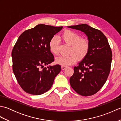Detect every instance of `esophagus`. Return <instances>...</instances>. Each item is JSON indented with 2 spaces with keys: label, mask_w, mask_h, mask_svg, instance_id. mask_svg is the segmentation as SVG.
<instances>
[{
  "label": "esophagus",
  "mask_w": 121,
  "mask_h": 121,
  "mask_svg": "<svg viewBox=\"0 0 121 121\" xmlns=\"http://www.w3.org/2000/svg\"><path fill=\"white\" fill-rule=\"evenodd\" d=\"M66 68V66H61V69H62V70H65Z\"/></svg>",
  "instance_id": "esophagus-1"
}]
</instances>
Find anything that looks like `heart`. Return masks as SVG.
<instances>
[{
	"label": "heart",
	"mask_w": 121,
	"mask_h": 121,
	"mask_svg": "<svg viewBox=\"0 0 121 121\" xmlns=\"http://www.w3.org/2000/svg\"><path fill=\"white\" fill-rule=\"evenodd\" d=\"M61 38L64 42L71 45L70 53L68 56H61L56 59V62L62 66L73 65L78 58L83 59L88 53L90 44L89 40L86 38H80L78 33L71 30H66L61 34ZM49 48L53 55L59 53V45L56 37H52L49 43Z\"/></svg>",
	"instance_id": "obj_1"
}]
</instances>
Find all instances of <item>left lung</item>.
Here are the masks:
<instances>
[{"instance_id": "8db88e82", "label": "left lung", "mask_w": 121, "mask_h": 121, "mask_svg": "<svg viewBox=\"0 0 121 121\" xmlns=\"http://www.w3.org/2000/svg\"><path fill=\"white\" fill-rule=\"evenodd\" d=\"M68 27L84 32L90 44L88 53L74 68L70 85L79 95L91 96L100 91L108 78L112 62L111 49L106 36L99 30L86 24Z\"/></svg>"}]
</instances>
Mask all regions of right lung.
Segmentation results:
<instances>
[{
    "label": "right lung",
    "instance_id": "right-lung-1",
    "mask_svg": "<svg viewBox=\"0 0 121 121\" xmlns=\"http://www.w3.org/2000/svg\"><path fill=\"white\" fill-rule=\"evenodd\" d=\"M63 26L38 24L20 35L12 51V69L19 85L27 93L40 95L52 86L61 66L44 67L54 61L49 43Z\"/></svg>",
    "mask_w": 121,
    "mask_h": 121
}]
</instances>
